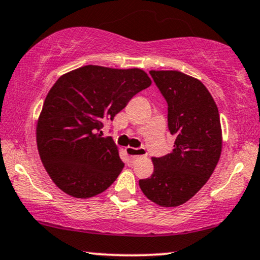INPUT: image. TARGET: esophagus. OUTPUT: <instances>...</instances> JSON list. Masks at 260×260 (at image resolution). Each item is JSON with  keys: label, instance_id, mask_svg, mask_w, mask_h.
Segmentation results:
<instances>
[{"label": "esophagus", "instance_id": "1", "mask_svg": "<svg viewBox=\"0 0 260 260\" xmlns=\"http://www.w3.org/2000/svg\"><path fill=\"white\" fill-rule=\"evenodd\" d=\"M126 153L127 156L129 157L131 162H134L138 157H141V156H145L146 154V151L144 147H126Z\"/></svg>", "mask_w": 260, "mask_h": 260}]
</instances>
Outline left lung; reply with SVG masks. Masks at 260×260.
Wrapping results in <instances>:
<instances>
[{"instance_id":"8db88e82","label":"left lung","mask_w":260,"mask_h":260,"mask_svg":"<svg viewBox=\"0 0 260 260\" xmlns=\"http://www.w3.org/2000/svg\"><path fill=\"white\" fill-rule=\"evenodd\" d=\"M168 104L172 153L153 157V173L139 180L151 202L172 208L186 203L210 179L222 151L218 108L202 81L177 71H151Z\"/></svg>"}]
</instances>
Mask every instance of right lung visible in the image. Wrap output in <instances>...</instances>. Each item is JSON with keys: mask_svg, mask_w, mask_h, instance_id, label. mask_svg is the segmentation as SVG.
Returning <instances> with one entry per match:
<instances>
[{"mask_svg": "<svg viewBox=\"0 0 260 260\" xmlns=\"http://www.w3.org/2000/svg\"><path fill=\"white\" fill-rule=\"evenodd\" d=\"M151 85L144 71L85 66L62 75L45 98L37 123L39 156L52 181L75 198H90L117 179L124 163L103 121L114 120Z\"/></svg>", "mask_w": 260, "mask_h": 260, "instance_id": "1", "label": "right lung"}]
</instances>
